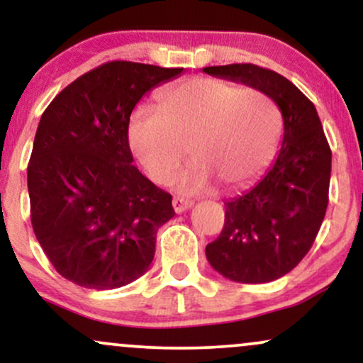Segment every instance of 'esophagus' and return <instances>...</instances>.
I'll return each mask as SVG.
<instances>
[{
  "instance_id": "1",
  "label": "esophagus",
  "mask_w": 363,
  "mask_h": 363,
  "mask_svg": "<svg viewBox=\"0 0 363 363\" xmlns=\"http://www.w3.org/2000/svg\"><path fill=\"white\" fill-rule=\"evenodd\" d=\"M194 203L191 199H184V198H174L172 199V206L176 210V213H184L186 210H189Z\"/></svg>"
}]
</instances>
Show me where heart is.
<instances>
[{
	"label": "heart",
	"mask_w": 363,
	"mask_h": 363,
	"mask_svg": "<svg viewBox=\"0 0 363 363\" xmlns=\"http://www.w3.org/2000/svg\"><path fill=\"white\" fill-rule=\"evenodd\" d=\"M280 133V112L264 94L216 80L181 85L128 124L129 147L158 184L172 181L187 147L193 160L176 181L182 194L249 184L272 164Z\"/></svg>",
	"instance_id": "obj_1"
}]
</instances>
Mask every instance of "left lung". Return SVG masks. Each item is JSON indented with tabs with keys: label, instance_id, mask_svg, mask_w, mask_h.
<instances>
[{
	"label": "left lung",
	"instance_id": "obj_1",
	"mask_svg": "<svg viewBox=\"0 0 363 363\" xmlns=\"http://www.w3.org/2000/svg\"><path fill=\"white\" fill-rule=\"evenodd\" d=\"M203 72L262 91L283 118L273 167L247 193L225 201L223 230L206 245V259L232 281L278 280L309 252L326 215L331 150L323 124L314 104L272 69L244 62Z\"/></svg>",
	"mask_w": 363,
	"mask_h": 363
}]
</instances>
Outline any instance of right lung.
<instances>
[{
  "label": "right lung",
  "mask_w": 363,
  "mask_h": 363,
  "mask_svg": "<svg viewBox=\"0 0 363 363\" xmlns=\"http://www.w3.org/2000/svg\"><path fill=\"white\" fill-rule=\"evenodd\" d=\"M184 68L111 61L54 97L37 126L27 169L34 234L66 280L112 290L138 280L172 196L133 165L128 124L147 91Z\"/></svg>",
  "instance_id": "right-lung-1"
}]
</instances>
